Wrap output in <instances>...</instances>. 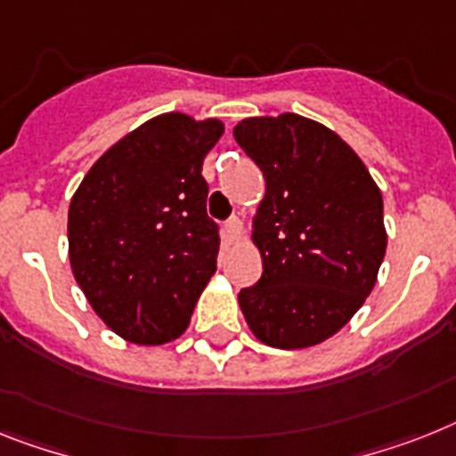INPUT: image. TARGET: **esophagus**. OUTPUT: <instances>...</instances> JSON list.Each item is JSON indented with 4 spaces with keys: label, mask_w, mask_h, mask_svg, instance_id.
I'll list each match as a JSON object with an SVG mask.
<instances>
[{
    "label": "esophagus",
    "mask_w": 456,
    "mask_h": 456,
    "mask_svg": "<svg viewBox=\"0 0 456 456\" xmlns=\"http://www.w3.org/2000/svg\"><path fill=\"white\" fill-rule=\"evenodd\" d=\"M240 237H242V221L232 216V219L225 221V240L228 242H237Z\"/></svg>",
    "instance_id": "34e87169"
}]
</instances>
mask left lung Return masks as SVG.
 I'll return each mask as SVG.
<instances>
[{
	"mask_svg": "<svg viewBox=\"0 0 456 456\" xmlns=\"http://www.w3.org/2000/svg\"><path fill=\"white\" fill-rule=\"evenodd\" d=\"M237 144L265 176L254 219L263 274L237 300L270 347L319 345L354 317L387 251L382 193L333 130L281 114L235 126Z\"/></svg>",
	"mask_w": 456,
	"mask_h": 456,
	"instance_id": "1",
	"label": "left lung"
}]
</instances>
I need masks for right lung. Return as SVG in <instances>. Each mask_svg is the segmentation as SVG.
Listing matches in <instances>:
<instances>
[{
	"label": "right lung",
	"instance_id": "add662e5",
	"mask_svg": "<svg viewBox=\"0 0 456 456\" xmlns=\"http://www.w3.org/2000/svg\"><path fill=\"white\" fill-rule=\"evenodd\" d=\"M221 134L216 118L156 116L116 142L71 198V273L126 340L163 345L182 336L216 273L221 237L207 216L202 160Z\"/></svg>",
	"mask_w": 456,
	"mask_h": 456
}]
</instances>
